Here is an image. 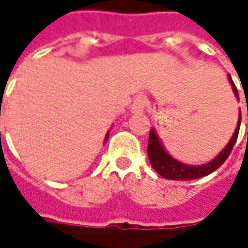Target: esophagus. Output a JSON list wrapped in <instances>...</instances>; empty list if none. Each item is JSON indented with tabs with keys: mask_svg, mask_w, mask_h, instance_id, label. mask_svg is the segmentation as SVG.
<instances>
[{
	"mask_svg": "<svg viewBox=\"0 0 248 248\" xmlns=\"http://www.w3.org/2000/svg\"><path fill=\"white\" fill-rule=\"evenodd\" d=\"M146 100L144 96H137L130 106V112L131 114H141L144 112V108H145Z\"/></svg>",
	"mask_w": 248,
	"mask_h": 248,
	"instance_id": "34e87169",
	"label": "esophagus"
}]
</instances>
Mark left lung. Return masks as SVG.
I'll return each mask as SVG.
<instances>
[{
	"label": "left lung",
	"instance_id": "8db88e82",
	"mask_svg": "<svg viewBox=\"0 0 248 248\" xmlns=\"http://www.w3.org/2000/svg\"><path fill=\"white\" fill-rule=\"evenodd\" d=\"M228 81H230L236 99L239 100V93H237V89L233 81H232L231 76H228ZM240 122H242V114H240V110H239V119H237L236 129L233 131L230 142L225 145V148L217 155L215 159L210 160L209 163L201 164V166L186 164V163H182L179 160L173 159L172 156L167 152L163 142L160 141L157 131L155 130V127H152L151 133H149V142H148V157H149V161H151V166L156 172L159 173L160 176H163L166 179H171V181H191V179H198V178H202V176H206L213 171H216L217 168L228 159L231 151H232V148L236 142L239 129H240Z\"/></svg>",
	"mask_w": 248,
	"mask_h": 248
}]
</instances>
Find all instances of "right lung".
<instances>
[{
  "instance_id": "add662e5",
  "label": "right lung",
  "mask_w": 248,
  "mask_h": 248,
  "mask_svg": "<svg viewBox=\"0 0 248 248\" xmlns=\"http://www.w3.org/2000/svg\"><path fill=\"white\" fill-rule=\"evenodd\" d=\"M108 137H110V131H107V134H106V138H104V142L108 140Z\"/></svg>"
}]
</instances>
